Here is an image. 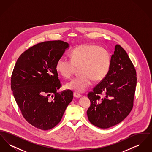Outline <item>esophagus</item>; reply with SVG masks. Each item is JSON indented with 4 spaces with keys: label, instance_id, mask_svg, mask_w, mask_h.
Listing matches in <instances>:
<instances>
[{
    "label": "esophagus",
    "instance_id": "esophagus-1",
    "mask_svg": "<svg viewBox=\"0 0 152 152\" xmlns=\"http://www.w3.org/2000/svg\"><path fill=\"white\" fill-rule=\"evenodd\" d=\"M73 96L75 98H80L81 97V95L77 93V92H74L73 93Z\"/></svg>",
    "mask_w": 152,
    "mask_h": 152
}]
</instances>
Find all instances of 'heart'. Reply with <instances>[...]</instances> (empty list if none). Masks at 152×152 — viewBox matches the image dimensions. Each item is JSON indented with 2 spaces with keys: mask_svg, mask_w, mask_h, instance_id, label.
I'll use <instances>...</instances> for the list:
<instances>
[{
  "mask_svg": "<svg viewBox=\"0 0 152 152\" xmlns=\"http://www.w3.org/2000/svg\"><path fill=\"white\" fill-rule=\"evenodd\" d=\"M70 56L71 60L59 58L56 65L58 72L65 79L71 77L77 67H80L81 74L66 84L68 89L84 92L92 85L93 80L100 81L108 72L111 62L110 53L97 45H81L71 51Z\"/></svg>",
  "mask_w": 152,
  "mask_h": 152,
  "instance_id": "obj_1",
  "label": "heart"
}]
</instances>
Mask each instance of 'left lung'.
I'll return each mask as SVG.
<instances>
[{"mask_svg": "<svg viewBox=\"0 0 152 152\" xmlns=\"http://www.w3.org/2000/svg\"><path fill=\"white\" fill-rule=\"evenodd\" d=\"M136 84L134 65L126 51L116 44L107 76L88 94L89 121L102 129L121 123L133 108Z\"/></svg>", "mask_w": 152, "mask_h": 152, "instance_id": "8db88e82", "label": "left lung"}]
</instances>
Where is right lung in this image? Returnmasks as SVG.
Listing matches in <instances>:
<instances>
[{"label": "right lung", "mask_w": 152, "mask_h": 152, "mask_svg": "<svg viewBox=\"0 0 152 152\" xmlns=\"http://www.w3.org/2000/svg\"><path fill=\"white\" fill-rule=\"evenodd\" d=\"M69 48L61 40L37 44L24 52L15 65L11 87L15 101L24 118L38 129L56 126L72 100L71 91L58 93L61 84L56 69Z\"/></svg>", "instance_id": "right-lung-1"}]
</instances>
